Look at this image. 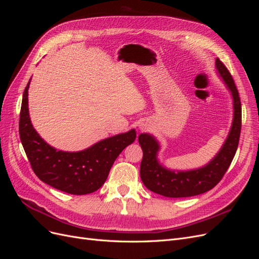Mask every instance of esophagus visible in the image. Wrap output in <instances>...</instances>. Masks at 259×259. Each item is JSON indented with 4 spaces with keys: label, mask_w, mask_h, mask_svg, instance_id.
Segmentation results:
<instances>
[{
    "label": "esophagus",
    "mask_w": 259,
    "mask_h": 259,
    "mask_svg": "<svg viewBox=\"0 0 259 259\" xmlns=\"http://www.w3.org/2000/svg\"><path fill=\"white\" fill-rule=\"evenodd\" d=\"M140 128H142V130H144V128H145V126H142V127H140Z\"/></svg>",
    "instance_id": "1"
}]
</instances>
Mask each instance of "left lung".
I'll use <instances>...</instances> for the list:
<instances>
[{"label":"left lung","instance_id":"obj_1","mask_svg":"<svg viewBox=\"0 0 259 259\" xmlns=\"http://www.w3.org/2000/svg\"><path fill=\"white\" fill-rule=\"evenodd\" d=\"M215 67L218 75L231 93L233 105L231 127L224 145L206 165L190 170H176L163 166L158 160L160 144L156 138L148 133L140 134L138 142L144 153L140 164V178L149 190L167 198L193 197L213 189L230 166L240 139L241 101L228 69L218 58H216Z\"/></svg>","mask_w":259,"mask_h":259}]
</instances>
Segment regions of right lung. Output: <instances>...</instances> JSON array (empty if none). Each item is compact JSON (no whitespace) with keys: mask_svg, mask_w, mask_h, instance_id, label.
<instances>
[{"mask_svg":"<svg viewBox=\"0 0 259 259\" xmlns=\"http://www.w3.org/2000/svg\"><path fill=\"white\" fill-rule=\"evenodd\" d=\"M29 80L22 95L19 136L35 175L55 189L70 194H88L98 190L108 178L115 159L134 143L136 131L117 134L84 149L69 152L57 150L37 134L30 120Z\"/></svg>","mask_w":259,"mask_h":259,"instance_id":"right-lung-1","label":"right lung"}]
</instances>
